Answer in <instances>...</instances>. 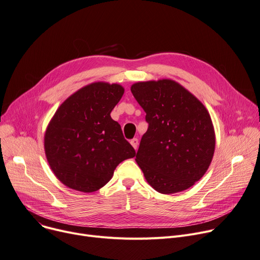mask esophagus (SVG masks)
<instances>
[{
	"label": "esophagus",
	"instance_id": "obj_1",
	"mask_svg": "<svg viewBox=\"0 0 260 260\" xmlns=\"http://www.w3.org/2000/svg\"><path fill=\"white\" fill-rule=\"evenodd\" d=\"M131 144H132V146H133L135 149H137L138 144H139V140H138L137 138H134V139L131 140Z\"/></svg>",
	"mask_w": 260,
	"mask_h": 260
}]
</instances>
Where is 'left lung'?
<instances>
[{"mask_svg": "<svg viewBox=\"0 0 260 260\" xmlns=\"http://www.w3.org/2000/svg\"><path fill=\"white\" fill-rule=\"evenodd\" d=\"M131 91L148 123L136 154L147 183L163 194L193 186L209 168L215 148L208 111L171 79L136 82Z\"/></svg>", "mask_w": 260, "mask_h": 260, "instance_id": "left-lung-1", "label": "left lung"}]
</instances>
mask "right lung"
Returning <instances> with one entry per match:
<instances>
[{
	"label": "right lung",
	"instance_id": "right-lung-1",
	"mask_svg": "<svg viewBox=\"0 0 260 260\" xmlns=\"http://www.w3.org/2000/svg\"><path fill=\"white\" fill-rule=\"evenodd\" d=\"M124 93L108 82L85 85L66 99L45 134V152L55 177L67 187L94 192L136 151L111 112Z\"/></svg>",
	"mask_w": 260,
	"mask_h": 260
}]
</instances>
